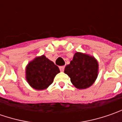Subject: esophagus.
Here are the masks:
<instances>
[{
  "instance_id": "34e87169",
  "label": "esophagus",
  "mask_w": 122,
  "mask_h": 122,
  "mask_svg": "<svg viewBox=\"0 0 122 122\" xmlns=\"http://www.w3.org/2000/svg\"><path fill=\"white\" fill-rule=\"evenodd\" d=\"M64 68H65V67H64V66H60V67H59L60 70V71H62H62H64Z\"/></svg>"
}]
</instances>
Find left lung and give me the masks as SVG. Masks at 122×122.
<instances>
[{"mask_svg": "<svg viewBox=\"0 0 122 122\" xmlns=\"http://www.w3.org/2000/svg\"><path fill=\"white\" fill-rule=\"evenodd\" d=\"M98 72V63L93 56L80 52L75 53L73 60L64 68V73L77 89H86L96 81Z\"/></svg>", "mask_w": 122, "mask_h": 122, "instance_id": "1", "label": "left lung"}]
</instances>
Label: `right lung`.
<instances>
[{
	"mask_svg": "<svg viewBox=\"0 0 122 122\" xmlns=\"http://www.w3.org/2000/svg\"><path fill=\"white\" fill-rule=\"evenodd\" d=\"M60 69L44 55L36 57L30 62L26 68V79L32 87L43 90L53 83Z\"/></svg>",
	"mask_w": 122,
	"mask_h": 122,
	"instance_id": "add662e5",
	"label": "right lung"
}]
</instances>
